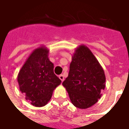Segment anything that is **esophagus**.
Listing matches in <instances>:
<instances>
[{
    "label": "esophagus",
    "mask_w": 129,
    "mask_h": 129,
    "mask_svg": "<svg viewBox=\"0 0 129 129\" xmlns=\"http://www.w3.org/2000/svg\"><path fill=\"white\" fill-rule=\"evenodd\" d=\"M59 79L61 80V81H64V77H63V75H60L59 76Z\"/></svg>",
    "instance_id": "obj_1"
}]
</instances>
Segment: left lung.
<instances>
[{
	"label": "left lung",
	"mask_w": 129,
	"mask_h": 129,
	"mask_svg": "<svg viewBox=\"0 0 129 129\" xmlns=\"http://www.w3.org/2000/svg\"><path fill=\"white\" fill-rule=\"evenodd\" d=\"M62 85L75 107L86 109L97 102L106 86L102 66L87 46L80 45L72 56L68 77Z\"/></svg>",
	"instance_id": "obj_1"
}]
</instances>
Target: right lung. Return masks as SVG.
Segmentation results:
<instances>
[{"label":"right lung","instance_id":"right-lung-1","mask_svg":"<svg viewBox=\"0 0 129 129\" xmlns=\"http://www.w3.org/2000/svg\"><path fill=\"white\" fill-rule=\"evenodd\" d=\"M48 54L49 50L43 45L32 51L17 77L20 91L36 107L46 105L61 82L54 73V64Z\"/></svg>","mask_w":129,"mask_h":129}]
</instances>
